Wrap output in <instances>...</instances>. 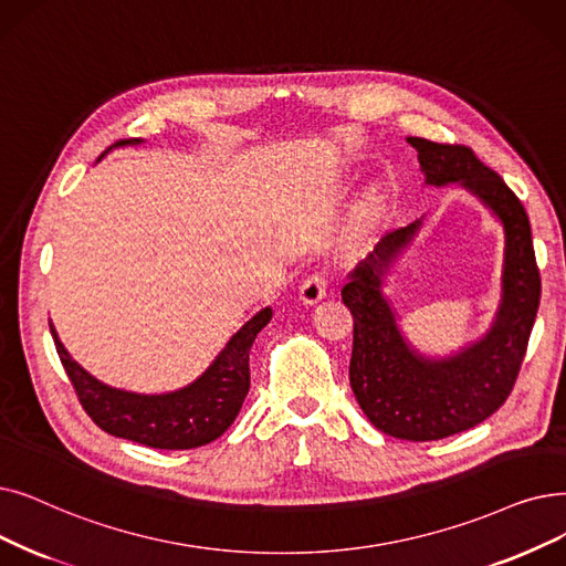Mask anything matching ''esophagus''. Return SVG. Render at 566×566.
Listing matches in <instances>:
<instances>
[{
	"label": "esophagus",
	"mask_w": 566,
	"mask_h": 566,
	"mask_svg": "<svg viewBox=\"0 0 566 566\" xmlns=\"http://www.w3.org/2000/svg\"><path fill=\"white\" fill-rule=\"evenodd\" d=\"M328 291V282H326V275L322 273H314L310 275L303 286H301V303L303 305H316L318 301H322L326 296Z\"/></svg>",
	"instance_id": "esophagus-1"
}]
</instances>
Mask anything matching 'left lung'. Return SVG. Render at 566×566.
<instances>
[{
    "mask_svg": "<svg viewBox=\"0 0 566 566\" xmlns=\"http://www.w3.org/2000/svg\"><path fill=\"white\" fill-rule=\"evenodd\" d=\"M407 140L419 153L426 187L455 185L470 191L504 231L500 305L493 324L449 356H426L416 349L384 293L392 263L421 231L426 214L386 231L342 286V301L354 314L349 381L363 413L390 437L434 441L479 426L504 405L527 349L542 280L527 212L495 170L464 145Z\"/></svg>",
    "mask_w": 566,
    "mask_h": 566,
    "instance_id": "8db88e82",
    "label": "left lung"
}]
</instances>
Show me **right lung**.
Instances as JSON below:
<instances>
[{
    "label": "right lung",
    "mask_w": 566,
    "mask_h": 566,
    "mask_svg": "<svg viewBox=\"0 0 566 566\" xmlns=\"http://www.w3.org/2000/svg\"><path fill=\"white\" fill-rule=\"evenodd\" d=\"M140 143V138H129L115 143L113 147ZM113 147H108L106 153H111ZM270 318H273V307L259 310L224 344V349L214 356L203 375L178 390L150 392V396L115 388L92 377L64 349L53 324L51 333L64 370L78 392V400L96 426L113 437L129 439L143 447L185 451L210 444L235 421L250 390V349Z\"/></svg>",
    "instance_id": "obj_1"
}]
</instances>
